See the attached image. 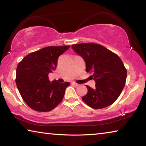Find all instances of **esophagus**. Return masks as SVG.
Segmentation results:
<instances>
[{
    "label": "esophagus",
    "instance_id": "obj_1",
    "mask_svg": "<svg viewBox=\"0 0 146 146\" xmlns=\"http://www.w3.org/2000/svg\"><path fill=\"white\" fill-rule=\"evenodd\" d=\"M71 84L75 86H79V84H76L75 82H72V83H71Z\"/></svg>",
    "mask_w": 146,
    "mask_h": 146
}]
</instances>
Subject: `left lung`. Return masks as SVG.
Returning a JSON list of instances; mask_svg holds the SVG:
<instances>
[{
    "mask_svg": "<svg viewBox=\"0 0 146 146\" xmlns=\"http://www.w3.org/2000/svg\"><path fill=\"white\" fill-rule=\"evenodd\" d=\"M72 48L84 58L86 72L95 80V88L88 86V93L82 98L93 109H102L114 103L122 93L127 77V70L117 54L100 44H73Z\"/></svg>",
    "mask_w": 146,
    "mask_h": 146,
    "instance_id": "1",
    "label": "left lung"
}]
</instances>
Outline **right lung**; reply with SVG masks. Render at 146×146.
I'll use <instances>...</instances> for the list:
<instances>
[{"label":"right lung","instance_id":"right-lung-1","mask_svg":"<svg viewBox=\"0 0 146 146\" xmlns=\"http://www.w3.org/2000/svg\"><path fill=\"white\" fill-rule=\"evenodd\" d=\"M70 46H48L24 56L18 64L15 82L22 98L29 108L48 112L62 100L70 82H50L48 74L55 70L58 56Z\"/></svg>","mask_w":146,"mask_h":146}]
</instances>
